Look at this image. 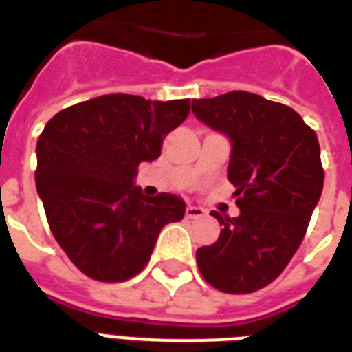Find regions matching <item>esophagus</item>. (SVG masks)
Returning a JSON list of instances; mask_svg holds the SVG:
<instances>
[{
  "label": "esophagus",
  "mask_w": 352,
  "mask_h": 352,
  "mask_svg": "<svg viewBox=\"0 0 352 352\" xmlns=\"http://www.w3.org/2000/svg\"><path fill=\"white\" fill-rule=\"evenodd\" d=\"M206 215V210L203 206H195V204H188L186 208V217L188 219H199V217H204Z\"/></svg>",
  "instance_id": "esophagus-1"
}]
</instances>
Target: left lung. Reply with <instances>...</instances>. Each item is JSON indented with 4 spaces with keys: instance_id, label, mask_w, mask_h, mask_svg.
Here are the masks:
<instances>
[{
    "instance_id": "1",
    "label": "left lung",
    "mask_w": 352,
    "mask_h": 352,
    "mask_svg": "<svg viewBox=\"0 0 352 352\" xmlns=\"http://www.w3.org/2000/svg\"><path fill=\"white\" fill-rule=\"evenodd\" d=\"M192 111L230 140L239 208L237 217L212 212L223 228L214 245L197 248L199 270L221 292H256L289 265L322 197L316 133L292 107L246 91L192 100Z\"/></svg>"
}]
</instances>
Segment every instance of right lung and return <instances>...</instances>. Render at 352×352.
I'll list each match as a JSON object with an SVG mask.
<instances>
[{
	"mask_svg": "<svg viewBox=\"0 0 352 352\" xmlns=\"http://www.w3.org/2000/svg\"><path fill=\"white\" fill-rule=\"evenodd\" d=\"M190 100L104 95L63 109L36 144V190L58 245L98 281H126L146 267L160 230L184 217L173 193L144 195L140 162L186 120Z\"/></svg>",
	"mask_w": 352,
	"mask_h": 352,
	"instance_id": "1",
	"label": "right lung"
}]
</instances>
